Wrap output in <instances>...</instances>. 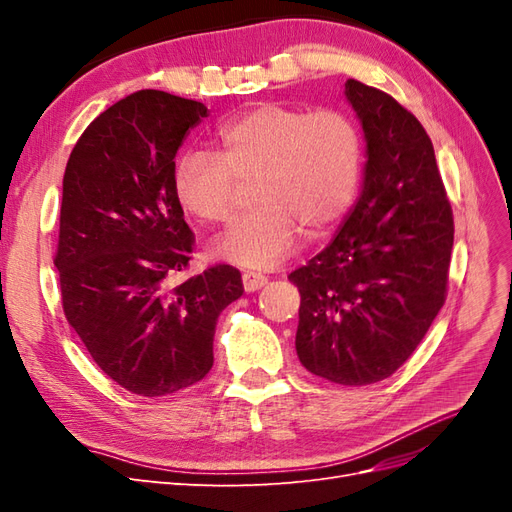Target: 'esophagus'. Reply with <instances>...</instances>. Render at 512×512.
I'll list each match as a JSON object with an SVG mask.
<instances>
[{"instance_id":"1","label":"esophagus","mask_w":512,"mask_h":512,"mask_svg":"<svg viewBox=\"0 0 512 512\" xmlns=\"http://www.w3.org/2000/svg\"><path fill=\"white\" fill-rule=\"evenodd\" d=\"M241 280H243V290L245 292H254V290H258V288L267 284V277L262 273H254V271H245L241 275Z\"/></svg>"}]
</instances>
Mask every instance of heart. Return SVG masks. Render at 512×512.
Returning <instances> with one entry per match:
<instances>
[{
	"instance_id": "obj_1",
	"label": "heart",
	"mask_w": 512,
	"mask_h": 512,
	"mask_svg": "<svg viewBox=\"0 0 512 512\" xmlns=\"http://www.w3.org/2000/svg\"><path fill=\"white\" fill-rule=\"evenodd\" d=\"M215 151H185L173 170L177 203L203 224H226L252 183L254 209L215 239L211 254L247 269H271L301 232L333 228L359 192L365 143L342 108L260 104L215 130Z\"/></svg>"
}]
</instances>
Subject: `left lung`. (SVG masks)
<instances>
[{"label": "left lung", "instance_id": "8db88e82", "mask_svg": "<svg viewBox=\"0 0 512 512\" xmlns=\"http://www.w3.org/2000/svg\"><path fill=\"white\" fill-rule=\"evenodd\" d=\"M367 141L363 190L335 239L288 280L301 294L297 354L314 376H393L446 301L453 209L431 138L384 91L346 81Z\"/></svg>", "mask_w": 512, "mask_h": 512}]
</instances>
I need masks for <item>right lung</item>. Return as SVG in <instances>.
Listing matches in <instances>:
<instances>
[{"instance_id": "obj_1", "label": "right lung", "mask_w": 512, "mask_h": 512, "mask_svg": "<svg viewBox=\"0 0 512 512\" xmlns=\"http://www.w3.org/2000/svg\"><path fill=\"white\" fill-rule=\"evenodd\" d=\"M207 106L143 89L89 123L64 173L55 267L64 314L123 389L160 397L203 380L241 273L215 265L181 284L194 235L173 192L175 156Z\"/></svg>"}]
</instances>
